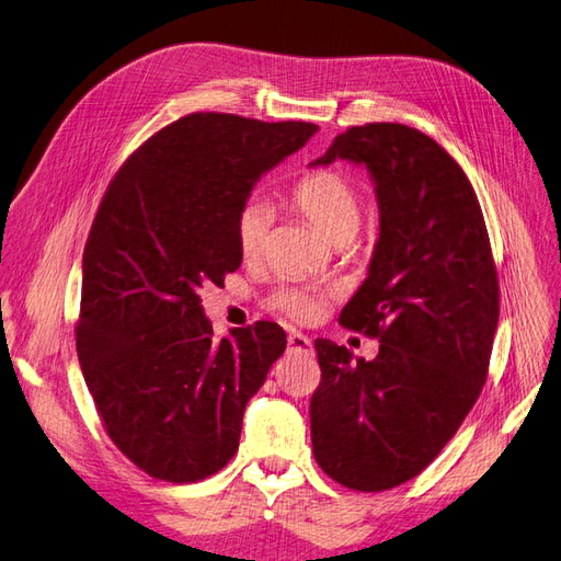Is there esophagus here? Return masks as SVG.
Masks as SVG:
<instances>
[{
	"label": "esophagus",
	"instance_id": "obj_1",
	"mask_svg": "<svg viewBox=\"0 0 561 561\" xmlns=\"http://www.w3.org/2000/svg\"><path fill=\"white\" fill-rule=\"evenodd\" d=\"M287 348L290 351H297V353H311V339L307 334L301 332H290V336H287Z\"/></svg>",
	"mask_w": 561,
	"mask_h": 561
}]
</instances>
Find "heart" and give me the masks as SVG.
Segmentation results:
<instances>
[{
    "instance_id": "b5f03b06",
    "label": "heart",
    "mask_w": 561,
    "mask_h": 561,
    "mask_svg": "<svg viewBox=\"0 0 561 561\" xmlns=\"http://www.w3.org/2000/svg\"><path fill=\"white\" fill-rule=\"evenodd\" d=\"M295 206L301 215L330 241H348L360 227L363 196L358 184L339 171H316L299 180L293 192ZM271 231V210L260 196H250L236 213V245L243 260L260 257ZM330 295L313 285H278L268 295V309L311 322L320 318Z\"/></svg>"
}]
</instances>
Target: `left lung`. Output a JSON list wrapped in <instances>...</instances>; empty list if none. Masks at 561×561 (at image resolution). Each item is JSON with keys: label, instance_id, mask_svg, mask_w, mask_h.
I'll return each mask as SVG.
<instances>
[{"label": "left lung", "instance_id": "left-lung-1", "mask_svg": "<svg viewBox=\"0 0 561 561\" xmlns=\"http://www.w3.org/2000/svg\"><path fill=\"white\" fill-rule=\"evenodd\" d=\"M334 159L365 163L377 182L381 236L339 322L379 339V355L353 360L346 346L316 339L311 443L334 482L386 491L426 470L480 398L499 271L478 194L428 135L351 126L316 163Z\"/></svg>", "mask_w": 561, "mask_h": 561}]
</instances>
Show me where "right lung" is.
Listing matches in <instances>:
<instances>
[{
	"label": "right lung",
	"instance_id": "add662e5",
	"mask_svg": "<svg viewBox=\"0 0 561 561\" xmlns=\"http://www.w3.org/2000/svg\"><path fill=\"white\" fill-rule=\"evenodd\" d=\"M316 124L194 112L118 168L83 248L75 325L112 443L149 478L198 482L239 449L243 412L287 344L257 320L215 339L201 287L241 266L236 213Z\"/></svg>",
	"mask_w": 561,
	"mask_h": 561
}]
</instances>
